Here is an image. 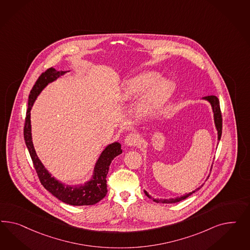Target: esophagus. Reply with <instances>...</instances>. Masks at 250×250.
Returning <instances> with one entry per match:
<instances>
[{
	"instance_id": "1",
	"label": "esophagus",
	"mask_w": 250,
	"mask_h": 250,
	"mask_svg": "<svg viewBox=\"0 0 250 250\" xmlns=\"http://www.w3.org/2000/svg\"><path fill=\"white\" fill-rule=\"evenodd\" d=\"M138 143V136L136 134H129L125 138V145L127 146H133Z\"/></svg>"
}]
</instances>
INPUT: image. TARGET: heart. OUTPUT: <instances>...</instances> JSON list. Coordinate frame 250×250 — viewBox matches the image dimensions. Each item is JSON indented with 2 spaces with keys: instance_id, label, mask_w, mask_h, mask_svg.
I'll return each mask as SVG.
<instances>
[{
  "instance_id": "b5f03b06",
  "label": "heart",
  "mask_w": 250,
  "mask_h": 250,
  "mask_svg": "<svg viewBox=\"0 0 250 250\" xmlns=\"http://www.w3.org/2000/svg\"><path fill=\"white\" fill-rule=\"evenodd\" d=\"M175 83L161 80L157 71L147 70L133 76L122 83L117 94L120 103L137 102L136 113L141 119H147L158 114L174 93Z\"/></svg>"
}]
</instances>
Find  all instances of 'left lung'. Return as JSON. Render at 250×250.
<instances>
[{
	"label": "left lung",
	"mask_w": 250,
	"mask_h": 250,
	"mask_svg": "<svg viewBox=\"0 0 250 250\" xmlns=\"http://www.w3.org/2000/svg\"><path fill=\"white\" fill-rule=\"evenodd\" d=\"M202 100H205L206 102H208V103L210 104L211 107H212L214 126H215V129H216V131H217V140L220 141L221 136H222V114H221V110H220L219 100H218V98H217L216 96H213V95L206 96V97L202 98ZM211 169H212V167H211ZM210 171H211V170H210ZM208 178H209V176H208ZM203 185H204V184H202V185H201L200 187H198L196 189L190 191V192L187 193V194H184V195H182V196L176 197V198H169V199H156V198L151 196L150 194H148V192H147L146 189H144V192L146 196L152 199L155 203H158V204H175V203L181 202L182 200H185V199L188 198L189 195H191L192 193H194L196 190L201 189Z\"/></svg>",
	"instance_id": "1"
}]
</instances>
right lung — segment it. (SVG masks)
<instances>
[{
    "label": "right lung",
    "instance_id": "1",
    "mask_svg": "<svg viewBox=\"0 0 250 250\" xmlns=\"http://www.w3.org/2000/svg\"><path fill=\"white\" fill-rule=\"evenodd\" d=\"M70 70L57 71L54 68H50L38 78L37 83L30 91L28 98V109L24 122L23 137L30 154L33 164L37 170L38 178L45 189H47L53 196L67 205L74 206L95 205L102 199H104L107 193L106 176L113 159L123 152L120 143L115 141L107 145L104 150L101 152L98 159L96 160L92 170V174L89 181L76 185L65 184L53 177L38 158L33 144L31 126L32 107L38 95L48 84L52 83L59 78L65 75Z\"/></svg>",
    "mask_w": 250,
    "mask_h": 250
}]
</instances>
